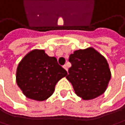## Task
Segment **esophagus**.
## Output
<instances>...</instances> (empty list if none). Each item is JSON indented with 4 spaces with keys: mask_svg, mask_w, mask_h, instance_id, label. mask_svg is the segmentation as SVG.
<instances>
[{
    "mask_svg": "<svg viewBox=\"0 0 125 125\" xmlns=\"http://www.w3.org/2000/svg\"><path fill=\"white\" fill-rule=\"evenodd\" d=\"M64 68L67 71H68V65H67V64H64Z\"/></svg>",
    "mask_w": 125,
    "mask_h": 125,
    "instance_id": "esophagus-1",
    "label": "esophagus"
}]
</instances>
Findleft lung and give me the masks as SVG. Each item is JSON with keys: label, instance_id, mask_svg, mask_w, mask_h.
Listing matches in <instances>:
<instances>
[{"label": "left lung", "instance_id": "1", "mask_svg": "<svg viewBox=\"0 0 125 125\" xmlns=\"http://www.w3.org/2000/svg\"><path fill=\"white\" fill-rule=\"evenodd\" d=\"M72 67L67 79L75 94L84 100L103 94L111 80V73L105 58L93 47L75 50L70 55Z\"/></svg>", "mask_w": 125, "mask_h": 125}]
</instances>
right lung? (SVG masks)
Instances as JSON below:
<instances>
[{"instance_id":"add662e5","label":"right lung","mask_w":125,"mask_h":125,"mask_svg":"<svg viewBox=\"0 0 125 125\" xmlns=\"http://www.w3.org/2000/svg\"><path fill=\"white\" fill-rule=\"evenodd\" d=\"M67 72L44 50H33L20 62L16 73L17 84L31 100L44 101L54 92L58 81Z\"/></svg>"}]
</instances>
